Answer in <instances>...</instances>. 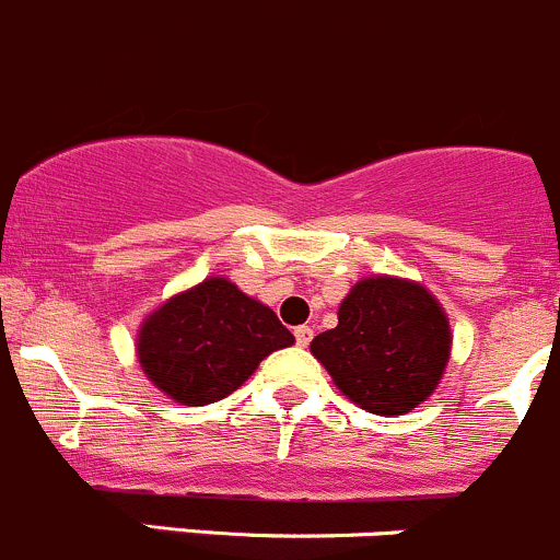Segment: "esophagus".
<instances>
[{
	"label": "esophagus",
	"mask_w": 560,
	"mask_h": 560,
	"mask_svg": "<svg viewBox=\"0 0 560 560\" xmlns=\"http://www.w3.org/2000/svg\"><path fill=\"white\" fill-rule=\"evenodd\" d=\"M314 338V330L308 325H301V327H295V341H298V347H308V341H312Z\"/></svg>",
	"instance_id": "esophagus-1"
}]
</instances>
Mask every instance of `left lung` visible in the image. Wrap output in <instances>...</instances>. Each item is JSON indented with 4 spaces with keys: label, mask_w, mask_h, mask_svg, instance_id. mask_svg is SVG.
Segmentation results:
<instances>
[{
    "label": "left lung",
    "mask_w": 560,
    "mask_h": 560,
    "mask_svg": "<svg viewBox=\"0 0 560 560\" xmlns=\"http://www.w3.org/2000/svg\"><path fill=\"white\" fill-rule=\"evenodd\" d=\"M453 332L442 303L422 284L369 276L338 306V325L319 332L312 354L336 387L371 415H406L442 382Z\"/></svg>",
    "instance_id": "8db88e82"
}]
</instances>
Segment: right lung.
I'll return each instance as SVG.
<instances>
[{
  "label": "right lung",
  "mask_w": 560,
  "mask_h": 560,
  "mask_svg": "<svg viewBox=\"0 0 560 560\" xmlns=\"http://www.w3.org/2000/svg\"><path fill=\"white\" fill-rule=\"evenodd\" d=\"M292 343L295 336L268 306L211 276L145 316L138 360L175 404L206 406L235 393L259 360Z\"/></svg>",
  "instance_id": "right-lung-1"
}]
</instances>
